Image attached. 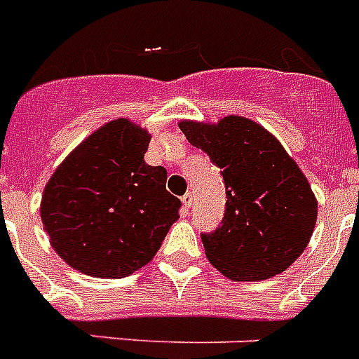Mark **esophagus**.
Segmentation results:
<instances>
[{
	"mask_svg": "<svg viewBox=\"0 0 359 359\" xmlns=\"http://www.w3.org/2000/svg\"><path fill=\"white\" fill-rule=\"evenodd\" d=\"M180 201H182V208H184V214H188V208L191 206V203H194V195L188 191V194L182 195V199H180Z\"/></svg>",
	"mask_w": 359,
	"mask_h": 359,
	"instance_id": "esophagus-1",
	"label": "esophagus"
}]
</instances>
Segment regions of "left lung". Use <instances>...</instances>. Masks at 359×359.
Returning <instances> with one entry per match:
<instances>
[{
    "label": "left lung",
    "mask_w": 359,
    "mask_h": 359,
    "mask_svg": "<svg viewBox=\"0 0 359 359\" xmlns=\"http://www.w3.org/2000/svg\"><path fill=\"white\" fill-rule=\"evenodd\" d=\"M179 127L223 170L225 217L215 232L201 236L210 264L236 282L287 269L317 223V199L299 164L269 130L243 116L217 123L182 119Z\"/></svg>",
    "instance_id": "1"
}]
</instances>
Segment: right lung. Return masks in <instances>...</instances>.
Returning <instances> with one entry per match:
<instances>
[{
	"label": "right lung",
	"instance_id": "obj_1",
	"mask_svg": "<svg viewBox=\"0 0 359 359\" xmlns=\"http://www.w3.org/2000/svg\"><path fill=\"white\" fill-rule=\"evenodd\" d=\"M151 134L112 119L60 162L40 203L51 247L84 275L121 278L158 252L179 219L180 201L165 189L162 165L145 164Z\"/></svg>",
	"mask_w": 359,
	"mask_h": 359
}]
</instances>
